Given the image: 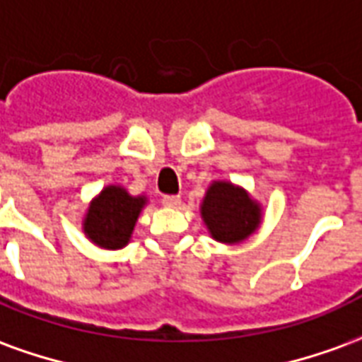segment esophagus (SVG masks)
I'll return each mask as SVG.
<instances>
[{
  "label": "esophagus",
  "mask_w": 362,
  "mask_h": 362,
  "mask_svg": "<svg viewBox=\"0 0 362 362\" xmlns=\"http://www.w3.org/2000/svg\"><path fill=\"white\" fill-rule=\"evenodd\" d=\"M163 205H166V207H178L180 205V196H165L163 197Z\"/></svg>",
  "instance_id": "obj_1"
}]
</instances>
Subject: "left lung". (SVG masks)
I'll use <instances>...</instances> for the list:
<instances>
[{
    "instance_id": "1",
    "label": "left lung",
    "mask_w": 362,
    "mask_h": 362,
    "mask_svg": "<svg viewBox=\"0 0 362 362\" xmlns=\"http://www.w3.org/2000/svg\"><path fill=\"white\" fill-rule=\"evenodd\" d=\"M202 219L209 235L223 244L246 240L262 223V207L248 192L230 182H213L202 202Z\"/></svg>"
}]
</instances>
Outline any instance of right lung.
<instances>
[{"label": "right lung", "instance_id": "add662e5", "mask_svg": "<svg viewBox=\"0 0 362 362\" xmlns=\"http://www.w3.org/2000/svg\"><path fill=\"white\" fill-rule=\"evenodd\" d=\"M145 204V196H129L122 186H106L90 202L83 221V230L90 243L100 248H124L132 238L137 217Z\"/></svg>", "mask_w": 362, "mask_h": 362}]
</instances>
